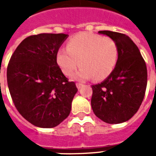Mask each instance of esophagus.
Segmentation results:
<instances>
[{
  "label": "esophagus",
  "mask_w": 156,
  "mask_h": 156,
  "mask_svg": "<svg viewBox=\"0 0 156 156\" xmlns=\"http://www.w3.org/2000/svg\"><path fill=\"white\" fill-rule=\"evenodd\" d=\"M76 86H77V88H78V89H80V88L83 86V85L82 84V83H76Z\"/></svg>",
  "instance_id": "obj_1"
}]
</instances>
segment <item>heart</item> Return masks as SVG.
Masks as SVG:
<instances>
[{"instance_id": "obj_1", "label": "heart", "mask_w": 156, "mask_h": 156, "mask_svg": "<svg viewBox=\"0 0 156 156\" xmlns=\"http://www.w3.org/2000/svg\"><path fill=\"white\" fill-rule=\"evenodd\" d=\"M119 58V48L114 39L92 33H80L72 37L67 48L57 51L56 61L66 76L74 74L77 80H88L94 78L102 80L115 69Z\"/></svg>"}]
</instances>
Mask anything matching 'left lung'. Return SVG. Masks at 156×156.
<instances>
[{
	"label": "left lung",
	"instance_id": "left-lung-1",
	"mask_svg": "<svg viewBox=\"0 0 156 156\" xmlns=\"http://www.w3.org/2000/svg\"><path fill=\"white\" fill-rule=\"evenodd\" d=\"M114 39L119 48L115 69L100 83L92 85L91 106L94 115L108 124L128 121L138 111L147 85V68L140 51L129 37L99 31Z\"/></svg>",
	"mask_w": 156,
	"mask_h": 156
}]
</instances>
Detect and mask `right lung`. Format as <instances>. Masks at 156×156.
Listing matches in <instances>:
<instances>
[{"label":"right lung","mask_w":156,"mask_h":156,"mask_svg":"<svg viewBox=\"0 0 156 156\" xmlns=\"http://www.w3.org/2000/svg\"><path fill=\"white\" fill-rule=\"evenodd\" d=\"M68 35L41 33L19 44L7 67V84L13 103L22 116L40 128H53L71 112L78 92L56 61Z\"/></svg>","instance_id":"add662e5"}]
</instances>
